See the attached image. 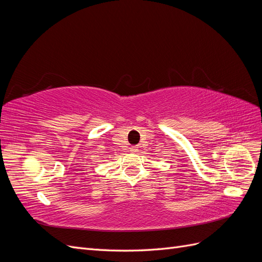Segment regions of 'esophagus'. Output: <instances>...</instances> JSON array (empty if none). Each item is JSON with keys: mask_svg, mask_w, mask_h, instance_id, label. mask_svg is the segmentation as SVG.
<instances>
[{"mask_svg": "<svg viewBox=\"0 0 262 262\" xmlns=\"http://www.w3.org/2000/svg\"><path fill=\"white\" fill-rule=\"evenodd\" d=\"M130 150H131V152H137V150H138V147H137V146H132V147L130 148Z\"/></svg>", "mask_w": 262, "mask_h": 262, "instance_id": "34e87169", "label": "esophagus"}]
</instances>
